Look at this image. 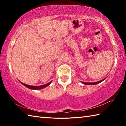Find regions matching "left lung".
<instances>
[{"label": "left lung", "instance_id": "obj_1", "mask_svg": "<svg viewBox=\"0 0 126 126\" xmlns=\"http://www.w3.org/2000/svg\"><path fill=\"white\" fill-rule=\"evenodd\" d=\"M106 78H104L103 79H102L100 81H98V82H92V83H88V82H82V83L83 84H84L85 85H95V84H97L99 83H101V82H102V81L104 80V79H105Z\"/></svg>", "mask_w": 126, "mask_h": 126}]
</instances>
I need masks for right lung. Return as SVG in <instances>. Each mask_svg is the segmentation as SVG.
Masks as SVG:
<instances>
[{"label":"right lung","instance_id":"add662e5","mask_svg":"<svg viewBox=\"0 0 126 126\" xmlns=\"http://www.w3.org/2000/svg\"><path fill=\"white\" fill-rule=\"evenodd\" d=\"M51 82H49L48 83H47V84H44V85H42V86H30V85H28V84H24V83H22V82H20V83L23 85H24V86L27 87L28 88L31 89H35V90H38V89H41L45 88V87H47L48 86H49L50 84L51 83Z\"/></svg>","mask_w":126,"mask_h":126}]
</instances>
